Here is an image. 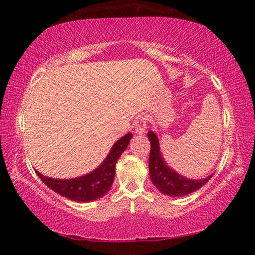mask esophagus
Returning <instances> with one entry per match:
<instances>
[{
    "label": "esophagus",
    "mask_w": 255,
    "mask_h": 255,
    "mask_svg": "<svg viewBox=\"0 0 255 255\" xmlns=\"http://www.w3.org/2000/svg\"><path fill=\"white\" fill-rule=\"evenodd\" d=\"M146 128H147V118L144 117V116H139L135 122V132L144 133Z\"/></svg>",
    "instance_id": "1"
}]
</instances>
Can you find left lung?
Instances as JSON below:
<instances>
[{
    "mask_svg": "<svg viewBox=\"0 0 255 255\" xmlns=\"http://www.w3.org/2000/svg\"><path fill=\"white\" fill-rule=\"evenodd\" d=\"M147 137L150 141L149 153V176L153 184L163 195L170 197H181L189 195L200 189L211 179L210 174L205 179H188L179 174L172 167L167 165L159 148V141L156 132L149 130Z\"/></svg>",
    "mask_w": 255,
    "mask_h": 255,
    "instance_id": "left-lung-1",
    "label": "left lung"
}]
</instances>
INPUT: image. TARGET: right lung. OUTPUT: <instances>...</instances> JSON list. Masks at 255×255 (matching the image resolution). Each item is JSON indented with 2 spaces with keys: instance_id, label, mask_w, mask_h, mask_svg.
<instances>
[{
  "instance_id": "right-lung-1",
  "label": "right lung",
  "mask_w": 255,
  "mask_h": 255,
  "mask_svg": "<svg viewBox=\"0 0 255 255\" xmlns=\"http://www.w3.org/2000/svg\"><path fill=\"white\" fill-rule=\"evenodd\" d=\"M131 137L132 133L128 132L116 141L105 161L88 174L73 179H54L42 175L38 171L36 173L47 187L67 199L76 202L100 199L111 189L116 175V163L128 147Z\"/></svg>"
}]
</instances>
